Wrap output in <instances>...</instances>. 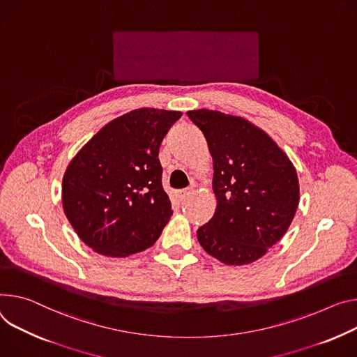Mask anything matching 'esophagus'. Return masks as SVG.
Segmentation results:
<instances>
[{"instance_id": "esophagus-1", "label": "esophagus", "mask_w": 357, "mask_h": 357, "mask_svg": "<svg viewBox=\"0 0 357 357\" xmlns=\"http://www.w3.org/2000/svg\"><path fill=\"white\" fill-rule=\"evenodd\" d=\"M192 193V188H188V189H183V190H179L178 192V199L179 201H185L189 195Z\"/></svg>"}]
</instances>
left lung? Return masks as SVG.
Here are the masks:
<instances>
[{"instance_id":"8db88e82","label":"left lung","mask_w":357,"mask_h":357,"mask_svg":"<svg viewBox=\"0 0 357 357\" xmlns=\"http://www.w3.org/2000/svg\"><path fill=\"white\" fill-rule=\"evenodd\" d=\"M213 159L216 211L198 229L201 246L225 265L262 257L289 229L299 205V181L287 155L245 118L188 111Z\"/></svg>"}]
</instances>
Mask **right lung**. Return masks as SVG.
I'll list each match as a JSON object with an SVG mask.
<instances>
[{
  "label": "right lung",
  "instance_id": "right-lung-1",
  "mask_svg": "<svg viewBox=\"0 0 357 357\" xmlns=\"http://www.w3.org/2000/svg\"><path fill=\"white\" fill-rule=\"evenodd\" d=\"M179 111L139 108L102 126L62 179V208L79 239L104 256L151 248L172 209L162 188V139Z\"/></svg>",
  "mask_w": 357,
  "mask_h": 357
}]
</instances>
